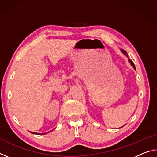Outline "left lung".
<instances>
[{"instance_id":"8db88e82","label":"left lung","mask_w":157,"mask_h":157,"mask_svg":"<svg viewBox=\"0 0 157 157\" xmlns=\"http://www.w3.org/2000/svg\"><path fill=\"white\" fill-rule=\"evenodd\" d=\"M121 51H122V52H123L124 53V55H127V57H128V55H127V52H126V51H125V50H121ZM129 63H131V65H132V66H133V68H134L135 69V70H136V68H135L134 63H133V62H132V61L131 59H129Z\"/></svg>"}]
</instances>
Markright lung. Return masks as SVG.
Here are the masks:
<instances>
[{"mask_svg":"<svg viewBox=\"0 0 157 157\" xmlns=\"http://www.w3.org/2000/svg\"><path fill=\"white\" fill-rule=\"evenodd\" d=\"M31 133H32V134H46V133H42V134H41V133H39V134H36V132H31Z\"/></svg>","mask_w":157,"mask_h":157,"instance_id":"1","label":"right lung"}]
</instances>
